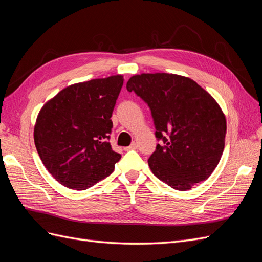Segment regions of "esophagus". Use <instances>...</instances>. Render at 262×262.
Here are the masks:
<instances>
[{
  "mask_svg": "<svg viewBox=\"0 0 262 262\" xmlns=\"http://www.w3.org/2000/svg\"><path fill=\"white\" fill-rule=\"evenodd\" d=\"M138 148V144L136 143V142H133V143L130 145V146H128V147H124V149L125 150H130V149H137Z\"/></svg>",
  "mask_w": 262,
  "mask_h": 262,
  "instance_id": "esophagus-1",
  "label": "esophagus"
}]
</instances>
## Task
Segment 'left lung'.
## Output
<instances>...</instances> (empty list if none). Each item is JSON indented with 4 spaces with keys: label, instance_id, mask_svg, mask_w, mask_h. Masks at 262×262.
I'll list each match as a JSON object with an SVG mask.
<instances>
[{
    "label": "left lung",
    "instance_id": "8db88e82",
    "mask_svg": "<svg viewBox=\"0 0 262 262\" xmlns=\"http://www.w3.org/2000/svg\"><path fill=\"white\" fill-rule=\"evenodd\" d=\"M126 90L146 102L162 141L147 161L154 175L180 191L207 180L226 133L225 116L211 95L191 78L168 73L134 75Z\"/></svg>",
    "mask_w": 262,
    "mask_h": 262
}]
</instances>
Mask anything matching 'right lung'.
I'll use <instances>...</instances> for the list:
<instances>
[{
    "label": "right lung",
    "instance_id": "right-lung-1",
    "mask_svg": "<svg viewBox=\"0 0 262 262\" xmlns=\"http://www.w3.org/2000/svg\"><path fill=\"white\" fill-rule=\"evenodd\" d=\"M121 75L62 90L41 108L34 138L45 167L61 185L85 190L114 171L121 155L109 143Z\"/></svg>",
    "mask_w": 262,
    "mask_h": 262
}]
</instances>
